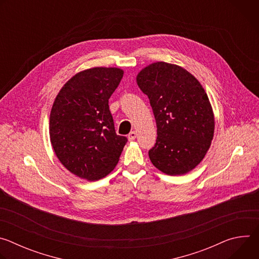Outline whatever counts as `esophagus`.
Listing matches in <instances>:
<instances>
[{"label": "esophagus", "mask_w": 259, "mask_h": 259, "mask_svg": "<svg viewBox=\"0 0 259 259\" xmlns=\"http://www.w3.org/2000/svg\"><path fill=\"white\" fill-rule=\"evenodd\" d=\"M136 137H137V133H136V131H131V132L129 133V135H128V139H129V141L134 140Z\"/></svg>", "instance_id": "esophagus-1"}]
</instances>
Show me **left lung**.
Masks as SVG:
<instances>
[{
  "label": "left lung",
  "mask_w": 259,
  "mask_h": 259,
  "mask_svg": "<svg viewBox=\"0 0 259 259\" xmlns=\"http://www.w3.org/2000/svg\"><path fill=\"white\" fill-rule=\"evenodd\" d=\"M136 83L149 96L157 124L151 162L167 175L189 173L204 159L214 135L213 109L203 86L187 69L164 61L143 67Z\"/></svg>",
  "instance_id": "left-lung-1"
}]
</instances>
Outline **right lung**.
<instances>
[{
	"label": "right lung",
	"instance_id": "right-lung-1",
	"mask_svg": "<svg viewBox=\"0 0 259 259\" xmlns=\"http://www.w3.org/2000/svg\"><path fill=\"white\" fill-rule=\"evenodd\" d=\"M123 75L118 67L82 70L62 86L51 108L49 134L56 157L70 173L88 181L112 172L127 142L116 134L108 107Z\"/></svg>",
	"mask_w": 259,
	"mask_h": 259
}]
</instances>
